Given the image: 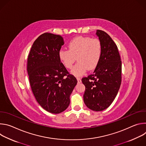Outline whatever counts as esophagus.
I'll return each mask as SVG.
<instances>
[{
  "instance_id": "1",
  "label": "esophagus",
  "mask_w": 146,
  "mask_h": 146,
  "mask_svg": "<svg viewBox=\"0 0 146 146\" xmlns=\"http://www.w3.org/2000/svg\"><path fill=\"white\" fill-rule=\"evenodd\" d=\"M77 81L78 83H80L81 82V80L80 77H77Z\"/></svg>"
}]
</instances>
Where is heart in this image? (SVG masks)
I'll use <instances>...</instances> for the list:
<instances>
[{"mask_svg":"<svg viewBox=\"0 0 146 146\" xmlns=\"http://www.w3.org/2000/svg\"><path fill=\"white\" fill-rule=\"evenodd\" d=\"M102 51V44L98 38L79 37L70 41L68 50L61 49L59 57L68 69L72 68L76 58L78 62L71 73L78 77L84 74L87 69L92 70L96 67L101 58Z\"/></svg>","mask_w":146,"mask_h":146,"instance_id":"obj_1","label":"heart"}]
</instances>
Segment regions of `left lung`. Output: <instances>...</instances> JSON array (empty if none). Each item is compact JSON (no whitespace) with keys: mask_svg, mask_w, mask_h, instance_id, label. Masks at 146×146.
<instances>
[{"mask_svg":"<svg viewBox=\"0 0 146 146\" xmlns=\"http://www.w3.org/2000/svg\"><path fill=\"white\" fill-rule=\"evenodd\" d=\"M102 44L100 60L94 73L83 77L86 87L84 102L90 109L99 111L107 109L116 97L121 83L122 63L114 41L105 32L97 30Z\"/></svg>","mask_w":146,"mask_h":146,"instance_id":"8db88e82","label":"left lung"}]
</instances>
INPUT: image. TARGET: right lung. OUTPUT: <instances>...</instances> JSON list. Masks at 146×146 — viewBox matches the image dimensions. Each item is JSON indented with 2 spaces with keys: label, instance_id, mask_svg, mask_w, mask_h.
I'll return each instance as SVG.
<instances>
[{
  "label": "right lung",
  "instance_id": "add662e5",
  "mask_svg": "<svg viewBox=\"0 0 146 146\" xmlns=\"http://www.w3.org/2000/svg\"><path fill=\"white\" fill-rule=\"evenodd\" d=\"M64 44L61 36L44 33L34 41L28 57L27 71L32 92L39 105L54 114L68 108L77 83L59 59V51Z\"/></svg>",
  "mask_w": 146,
  "mask_h": 146
}]
</instances>
